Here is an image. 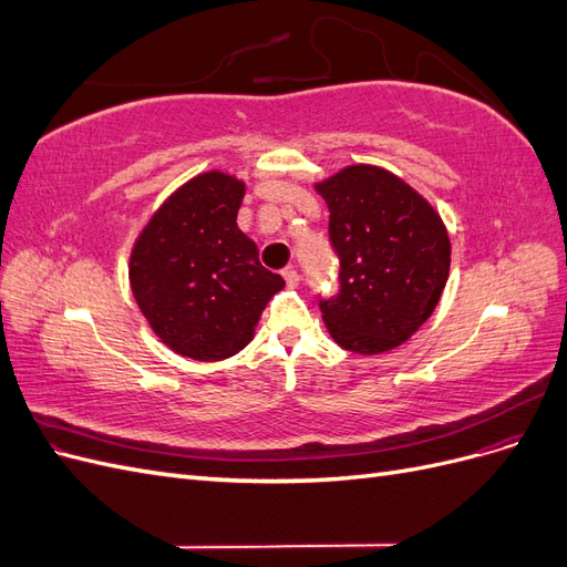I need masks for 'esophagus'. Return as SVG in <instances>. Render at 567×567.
<instances>
[{
    "label": "esophagus",
    "mask_w": 567,
    "mask_h": 567,
    "mask_svg": "<svg viewBox=\"0 0 567 567\" xmlns=\"http://www.w3.org/2000/svg\"><path fill=\"white\" fill-rule=\"evenodd\" d=\"M284 279H286V286H288V288H296V286L300 284V274H298L296 267H288V269L284 271Z\"/></svg>",
    "instance_id": "34e87169"
}]
</instances>
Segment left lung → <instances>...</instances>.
Returning <instances> with one entry per match:
<instances>
[{
    "instance_id": "left-lung-1",
    "label": "left lung",
    "mask_w": 567,
    "mask_h": 567,
    "mask_svg": "<svg viewBox=\"0 0 567 567\" xmlns=\"http://www.w3.org/2000/svg\"><path fill=\"white\" fill-rule=\"evenodd\" d=\"M329 205L340 257V296L321 319L340 348L381 354L435 312L450 277L452 244L440 213L379 165H348L315 184Z\"/></svg>"
}]
</instances>
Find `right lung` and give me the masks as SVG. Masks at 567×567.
<instances>
[{
    "instance_id": "right-lung-1",
    "label": "right lung",
    "mask_w": 567,
    "mask_h": 567,
    "mask_svg": "<svg viewBox=\"0 0 567 567\" xmlns=\"http://www.w3.org/2000/svg\"><path fill=\"white\" fill-rule=\"evenodd\" d=\"M244 196V179L200 173L163 200L132 246L130 286L144 319L163 346L196 362L241 352L286 286L236 225Z\"/></svg>"
}]
</instances>
